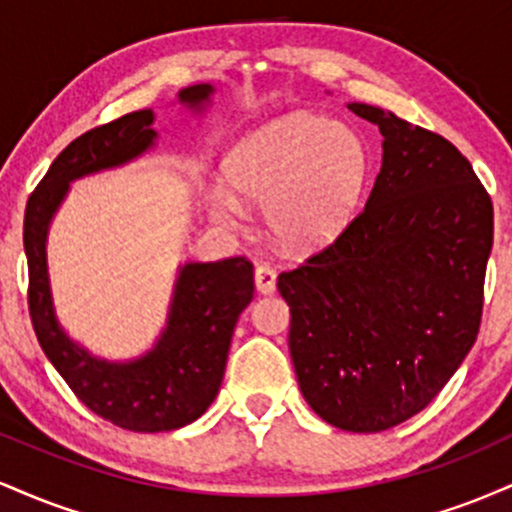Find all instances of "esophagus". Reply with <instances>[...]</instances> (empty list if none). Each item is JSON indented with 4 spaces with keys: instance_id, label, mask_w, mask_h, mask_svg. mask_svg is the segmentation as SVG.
<instances>
[{
    "instance_id": "34e87169",
    "label": "esophagus",
    "mask_w": 512,
    "mask_h": 512,
    "mask_svg": "<svg viewBox=\"0 0 512 512\" xmlns=\"http://www.w3.org/2000/svg\"><path fill=\"white\" fill-rule=\"evenodd\" d=\"M255 286L260 293H274L276 272L269 267V264H257L255 267Z\"/></svg>"
}]
</instances>
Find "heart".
Returning <instances> with one entry per match:
<instances>
[{
  "label": "heart",
  "instance_id": "b5f03b06",
  "mask_svg": "<svg viewBox=\"0 0 512 512\" xmlns=\"http://www.w3.org/2000/svg\"><path fill=\"white\" fill-rule=\"evenodd\" d=\"M226 180L250 202L267 204V223L291 245H320L351 219L370 178V149L346 122L291 115L240 142L226 158ZM223 226H240L243 207L231 192L207 197Z\"/></svg>",
  "mask_w": 512,
  "mask_h": 512
}]
</instances>
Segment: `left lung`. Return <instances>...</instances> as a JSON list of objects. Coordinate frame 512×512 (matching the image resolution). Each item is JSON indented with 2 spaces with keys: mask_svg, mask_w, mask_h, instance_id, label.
I'll return each mask as SVG.
<instances>
[{
  "mask_svg": "<svg viewBox=\"0 0 512 512\" xmlns=\"http://www.w3.org/2000/svg\"><path fill=\"white\" fill-rule=\"evenodd\" d=\"M349 110L380 127L383 168L366 207L276 289L305 402L342 431L378 433L419 414L477 342L493 204L445 137Z\"/></svg>",
  "mask_w": 512,
  "mask_h": 512,
  "instance_id": "obj_1",
  "label": "left lung"
}]
</instances>
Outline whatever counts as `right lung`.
<instances>
[{
  "label": "right lung",
  "instance_id": "right-lung-1",
  "mask_svg": "<svg viewBox=\"0 0 512 512\" xmlns=\"http://www.w3.org/2000/svg\"><path fill=\"white\" fill-rule=\"evenodd\" d=\"M209 93V84L190 86L180 91V101L199 105ZM151 122V110H137L76 137L31 192L23 219L28 313L35 337L81 404L134 433L173 431L207 411L221 387L233 327L255 291L248 257L185 264L161 342L132 363H105L88 356L57 325L45 262L52 214L74 178L120 166L149 149L156 139Z\"/></svg>",
  "mask_w": 512,
  "mask_h": 512
}]
</instances>
